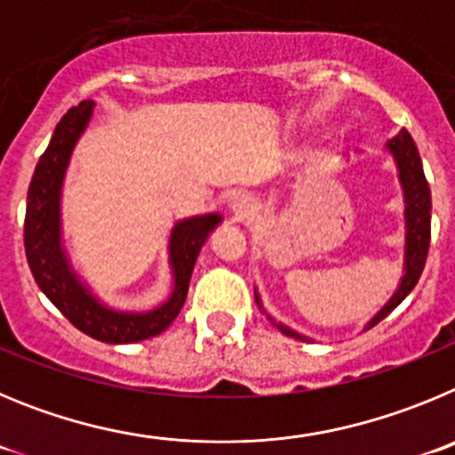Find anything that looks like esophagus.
<instances>
[{"instance_id": "esophagus-1", "label": "esophagus", "mask_w": 455, "mask_h": 455, "mask_svg": "<svg viewBox=\"0 0 455 455\" xmlns=\"http://www.w3.org/2000/svg\"><path fill=\"white\" fill-rule=\"evenodd\" d=\"M258 202L251 197V195H240L231 202V211L237 220H251L258 212Z\"/></svg>"}]
</instances>
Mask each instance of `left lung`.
I'll return each instance as SVG.
<instances>
[{
    "label": "left lung",
    "instance_id": "1",
    "mask_svg": "<svg viewBox=\"0 0 455 455\" xmlns=\"http://www.w3.org/2000/svg\"><path fill=\"white\" fill-rule=\"evenodd\" d=\"M386 149L390 151L392 158L396 163V170H399V183L401 190H403V218H406V244H403V274H401V281L396 285L395 294L387 299V304L374 315L365 324L363 331H370L371 326H376L380 319H386L396 306L412 292V288L417 285L421 276V269L427 265L428 256V244H431V188H428L427 177H424V167H421L419 151H417L415 142H412L411 133L406 129H401L395 138L386 145ZM256 294L258 308L263 310L265 317L269 319V324L276 326L278 331L288 338L304 339L310 342L308 335L297 333L294 329L285 326L283 322H276L267 310L263 308V301H260V294L258 290H253Z\"/></svg>",
    "mask_w": 455,
    "mask_h": 455
}]
</instances>
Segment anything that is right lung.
Returning <instances> with one entry per match:
<instances>
[{
	"label": "right lung",
	"mask_w": 455,
	"mask_h": 455,
	"mask_svg": "<svg viewBox=\"0 0 455 455\" xmlns=\"http://www.w3.org/2000/svg\"><path fill=\"white\" fill-rule=\"evenodd\" d=\"M92 108H95L92 100L69 108L63 120L56 124L54 136L36 165L27 195L24 249L38 288L76 329L100 342L129 345L163 333L177 319L186 304L188 285L199 251L206 244L208 235L222 224V215L208 212V215L179 220L174 224L167 243L172 292L161 306L136 313V310H116L104 304L72 267L63 244V218H60V197H63L69 158L84 131L88 129Z\"/></svg>",
	"instance_id": "add662e5"
}]
</instances>
